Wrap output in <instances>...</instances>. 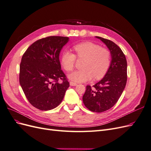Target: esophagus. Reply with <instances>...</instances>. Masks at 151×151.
<instances>
[{
    "label": "esophagus",
    "instance_id": "1",
    "mask_svg": "<svg viewBox=\"0 0 151 151\" xmlns=\"http://www.w3.org/2000/svg\"><path fill=\"white\" fill-rule=\"evenodd\" d=\"M77 84L76 83H74V82H73V81H70V85L71 86H76Z\"/></svg>",
    "mask_w": 151,
    "mask_h": 151
}]
</instances>
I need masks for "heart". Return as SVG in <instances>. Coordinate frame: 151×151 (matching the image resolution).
<instances>
[{
    "mask_svg": "<svg viewBox=\"0 0 151 151\" xmlns=\"http://www.w3.org/2000/svg\"><path fill=\"white\" fill-rule=\"evenodd\" d=\"M75 54L65 50L60 61L64 69L70 72L74 69L76 57L84 59L83 69L77 70L68 75V78L76 83H83L92 79L98 80L106 74L111 63V53L106 48L92 42H83L73 46Z\"/></svg>",
    "mask_w": 151,
    "mask_h": 151,
    "instance_id": "heart-1",
    "label": "heart"
}]
</instances>
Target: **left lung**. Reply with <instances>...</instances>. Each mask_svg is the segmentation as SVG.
Here are the masks:
<instances>
[{"label": "left lung", "mask_w": 151, "mask_h": 151, "mask_svg": "<svg viewBox=\"0 0 151 151\" xmlns=\"http://www.w3.org/2000/svg\"><path fill=\"white\" fill-rule=\"evenodd\" d=\"M96 37L110 50L111 63L103 79L93 86H86L83 100L90 111L101 113L113 107L120 98L127 81V63L125 54L116 44L108 39Z\"/></svg>", "instance_id": "obj_1"}]
</instances>
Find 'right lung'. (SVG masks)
<instances>
[{
	"label": "right lung",
	"instance_id": "add662e5",
	"mask_svg": "<svg viewBox=\"0 0 151 151\" xmlns=\"http://www.w3.org/2000/svg\"><path fill=\"white\" fill-rule=\"evenodd\" d=\"M68 41L65 36L43 38L31 44L22 57L20 85L30 104L40 110L58 106L69 87L59 60L60 50Z\"/></svg>",
	"mask_w": 151,
	"mask_h": 151
}]
</instances>
